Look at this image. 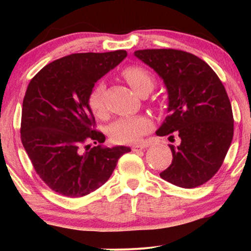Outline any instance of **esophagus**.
Masks as SVG:
<instances>
[{"label":"esophagus","instance_id":"esophagus-1","mask_svg":"<svg viewBox=\"0 0 251 251\" xmlns=\"http://www.w3.org/2000/svg\"><path fill=\"white\" fill-rule=\"evenodd\" d=\"M144 149H145V145H143V144H137V145L132 146V151L133 152L142 151V150H144Z\"/></svg>","mask_w":251,"mask_h":251}]
</instances>
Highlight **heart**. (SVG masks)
Listing matches in <instances>:
<instances>
[{"instance_id": "1", "label": "heart", "mask_w": 251, "mask_h": 251, "mask_svg": "<svg viewBox=\"0 0 251 251\" xmlns=\"http://www.w3.org/2000/svg\"><path fill=\"white\" fill-rule=\"evenodd\" d=\"M123 75L138 94L145 89L152 91L154 86L153 74L142 66H128L124 70ZM103 97H105V83L99 82L91 92L88 98L89 107L98 117H103L106 113ZM152 128H153V122L151 118L146 116L124 117L112 124L111 137L114 142L119 144L137 143L144 134L149 133Z\"/></svg>"}]
</instances>
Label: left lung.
Segmentation results:
<instances>
[{
  "label": "left lung",
  "mask_w": 251,
  "mask_h": 251,
  "mask_svg": "<svg viewBox=\"0 0 251 251\" xmlns=\"http://www.w3.org/2000/svg\"><path fill=\"white\" fill-rule=\"evenodd\" d=\"M134 55L163 79L168 112L157 135L179 137L170 145L172 163L163 179L184 189L206 183L220 170L234 137L231 103L223 83L205 61L178 50H135Z\"/></svg>",
  "instance_id": "obj_1"
}]
</instances>
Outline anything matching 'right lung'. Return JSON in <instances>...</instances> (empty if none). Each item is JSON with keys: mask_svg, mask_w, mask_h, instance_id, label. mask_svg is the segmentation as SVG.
I'll use <instances>...</instances> for the list:
<instances>
[{"mask_svg": "<svg viewBox=\"0 0 251 251\" xmlns=\"http://www.w3.org/2000/svg\"><path fill=\"white\" fill-rule=\"evenodd\" d=\"M126 50L71 54L48 63L28 85L22 103L21 140L36 174L53 191L77 198L96 191L131 149L106 148L88 98L100 77Z\"/></svg>", "mask_w": 251, "mask_h": 251, "instance_id": "right-lung-1", "label": "right lung"}]
</instances>
